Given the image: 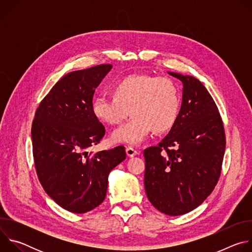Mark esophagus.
<instances>
[{
  "label": "esophagus",
  "instance_id": "1",
  "mask_svg": "<svg viewBox=\"0 0 252 252\" xmlns=\"http://www.w3.org/2000/svg\"><path fill=\"white\" fill-rule=\"evenodd\" d=\"M126 156H127L128 158H132V157H134V156H136V155L139 154L136 150H134V149H132V148H126Z\"/></svg>",
  "mask_w": 252,
  "mask_h": 252
}]
</instances>
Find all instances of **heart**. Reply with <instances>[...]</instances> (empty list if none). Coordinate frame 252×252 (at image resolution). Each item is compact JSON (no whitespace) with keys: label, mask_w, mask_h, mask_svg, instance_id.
I'll return each instance as SVG.
<instances>
[{"label":"heart","mask_w":252,"mask_h":252,"mask_svg":"<svg viewBox=\"0 0 252 252\" xmlns=\"http://www.w3.org/2000/svg\"><path fill=\"white\" fill-rule=\"evenodd\" d=\"M113 94L97 95L92 103L94 118L107 126L120 125L130 110V120L113 131V142L138 146L153 129H170L178 118L181 97L176 84L169 78L129 75L114 85Z\"/></svg>","instance_id":"heart-1"}]
</instances>
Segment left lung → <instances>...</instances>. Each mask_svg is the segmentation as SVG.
Instances as JSON below:
<instances>
[{
	"label": "left lung",
	"mask_w": 252,
	"mask_h": 252,
	"mask_svg": "<svg viewBox=\"0 0 252 252\" xmlns=\"http://www.w3.org/2000/svg\"><path fill=\"white\" fill-rule=\"evenodd\" d=\"M168 74L184 85L178 118L157 147L145 150V189L162 213H188L211 193L225 152L221 117L205 87L192 76Z\"/></svg>",
	"instance_id": "obj_1"
}]
</instances>
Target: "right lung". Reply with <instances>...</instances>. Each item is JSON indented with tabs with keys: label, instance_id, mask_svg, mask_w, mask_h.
Instances as JSON below:
<instances>
[{
	"label": "right lung",
	"instance_id": "1",
	"mask_svg": "<svg viewBox=\"0 0 252 252\" xmlns=\"http://www.w3.org/2000/svg\"><path fill=\"white\" fill-rule=\"evenodd\" d=\"M112 67L98 64L63 76L40 102L32 121L39 181L51 198L74 213L88 212L103 201L111 170L126 159L123 146L88 152L105 133L92 103L95 89Z\"/></svg>",
	"mask_w": 252,
	"mask_h": 252
}]
</instances>
